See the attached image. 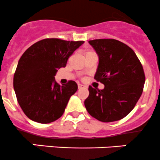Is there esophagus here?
I'll use <instances>...</instances> for the list:
<instances>
[{
  "label": "esophagus",
  "mask_w": 160,
  "mask_h": 160,
  "mask_svg": "<svg viewBox=\"0 0 160 160\" xmlns=\"http://www.w3.org/2000/svg\"><path fill=\"white\" fill-rule=\"evenodd\" d=\"M82 87H83V85H82V84H78V89H80V88H82Z\"/></svg>",
  "instance_id": "34e87169"
}]
</instances>
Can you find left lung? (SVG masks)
I'll use <instances>...</instances> for the list:
<instances>
[{"label":"left lung","instance_id":"left-lung-1","mask_svg":"<svg viewBox=\"0 0 160 160\" xmlns=\"http://www.w3.org/2000/svg\"><path fill=\"white\" fill-rule=\"evenodd\" d=\"M88 42L99 56L94 78L104 88L88 87L85 107L98 121H119L133 110L142 96L145 81L143 68L134 50L121 41L99 39Z\"/></svg>","mask_w":160,"mask_h":160}]
</instances>
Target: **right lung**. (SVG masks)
I'll list each match as a JSON object with an SVG mask.
<instances>
[{
	"mask_svg": "<svg viewBox=\"0 0 160 160\" xmlns=\"http://www.w3.org/2000/svg\"><path fill=\"white\" fill-rule=\"evenodd\" d=\"M83 43L84 41L44 39L28 47L22 55L13 85L18 104L30 120L49 124L62 116L78 85L69 81L61 85L54 76Z\"/></svg>",
	"mask_w": 160,
	"mask_h": 160,
	"instance_id": "add662e5",
	"label": "right lung"
}]
</instances>
